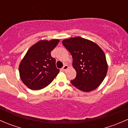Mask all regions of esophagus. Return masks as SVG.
Segmentation results:
<instances>
[{
    "mask_svg": "<svg viewBox=\"0 0 128 128\" xmlns=\"http://www.w3.org/2000/svg\"><path fill=\"white\" fill-rule=\"evenodd\" d=\"M68 68H69V67H68V65H64V66H63V68H62V70H63V71H65V70H66Z\"/></svg>",
    "mask_w": 128,
    "mask_h": 128,
    "instance_id": "esophagus-1",
    "label": "esophagus"
}]
</instances>
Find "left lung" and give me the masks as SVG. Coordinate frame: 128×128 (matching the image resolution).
Segmentation results:
<instances>
[{
  "mask_svg": "<svg viewBox=\"0 0 128 128\" xmlns=\"http://www.w3.org/2000/svg\"><path fill=\"white\" fill-rule=\"evenodd\" d=\"M63 46L71 54L77 74L70 80L74 87L86 92L97 88L108 70L105 54L96 44L81 37L63 40Z\"/></svg>",
  "mask_w": 128,
  "mask_h": 128,
  "instance_id": "left-lung-1",
  "label": "left lung"
}]
</instances>
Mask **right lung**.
<instances>
[{
	"instance_id": "1",
	"label": "right lung",
	"mask_w": 128,
	"mask_h": 128,
	"mask_svg": "<svg viewBox=\"0 0 128 128\" xmlns=\"http://www.w3.org/2000/svg\"><path fill=\"white\" fill-rule=\"evenodd\" d=\"M59 42V40H42L27 51L19 66V72L23 83L29 88L40 90L47 87L59 73L56 59L51 55Z\"/></svg>"
}]
</instances>
